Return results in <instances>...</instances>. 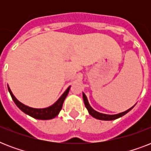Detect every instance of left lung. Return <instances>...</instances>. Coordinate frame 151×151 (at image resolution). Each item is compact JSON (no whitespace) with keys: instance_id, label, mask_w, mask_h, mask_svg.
I'll list each match as a JSON object with an SVG mask.
<instances>
[{"instance_id":"1","label":"left lung","mask_w":151,"mask_h":151,"mask_svg":"<svg viewBox=\"0 0 151 151\" xmlns=\"http://www.w3.org/2000/svg\"><path fill=\"white\" fill-rule=\"evenodd\" d=\"M83 95V99H84V103H85V107L87 108L88 111L89 113V114L91 116H92L93 117H95L96 119H99V120H102V121H112V120H115L117 119V118H119V117H122V116H124V114H126L127 113L129 112L130 110L132 109V108L135 106V105L133 106H132L131 108H129V110H125L124 112L119 113V114H103V113H99L96 110H95L93 108L90 106L89 103H88V100L87 99V96H85V94L84 92H82Z\"/></svg>"}]
</instances>
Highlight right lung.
Instances as JSON below:
<instances>
[{
    "mask_svg": "<svg viewBox=\"0 0 151 151\" xmlns=\"http://www.w3.org/2000/svg\"><path fill=\"white\" fill-rule=\"evenodd\" d=\"M70 88V86H69L67 88V89L63 92V94L59 97V99L54 104H52V106H50L45 108H33L25 105V104H23V103H22L21 102L18 100L15 97V96L13 95L12 92L11 91L10 88L8 85V92L10 93L11 96L12 98L14 103H15V105L17 106L19 108L20 110H22L23 113H25L26 114L29 115L30 117L39 120L52 119V118H54V117H55L57 115L59 114L62 107H63V104L64 100H65L66 97L68 95Z\"/></svg>",
    "mask_w": 151,
    "mask_h": 151,
    "instance_id": "1",
    "label": "right lung"
}]
</instances>
